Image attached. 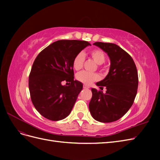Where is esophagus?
Instances as JSON below:
<instances>
[{
	"label": "esophagus",
	"mask_w": 160,
	"mask_h": 160,
	"mask_svg": "<svg viewBox=\"0 0 160 160\" xmlns=\"http://www.w3.org/2000/svg\"><path fill=\"white\" fill-rule=\"evenodd\" d=\"M83 88L84 89H89V87L88 86V85H83Z\"/></svg>",
	"instance_id": "esophagus-1"
}]
</instances>
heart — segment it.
Instances as JSON below:
<instances>
[{"label":"heart","mask_w":160,"mask_h":160,"mask_svg":"<svg viewBox=\"0 0 160 160\" xmlns=\"http://www.w3.org/2000/svg\"><path fill=\"white\" fill-rule=\"evenodd\" d=\"M90 57L93 59V61L98 65L103 64L105 61V55L101 50L94 49L90 51ZM85 61V56L83 52H79L77 54L72 61V67L76 71L80 70L83 65ZM77 79L86 85H89L92 82L98 81L99 79V75L97 73L89 72L87 71H81L79 72L76 76Z\"/></svg>","instance_id":"1"}]
</instances>
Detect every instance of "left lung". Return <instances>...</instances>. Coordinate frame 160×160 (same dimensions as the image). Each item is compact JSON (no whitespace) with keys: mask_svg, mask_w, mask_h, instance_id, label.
Here are the masks:
<instances>
[{"mask_svg":"<svg viewBox=\"0 0 160 160\" xmlns=\"http://www.w3.org/2000/svg\"><path fill=\"white\" fill-rule=\"evenodd\" d=\"M93 45L107 53L111 65L108 75L96 83L106 88V93L92 88L89 104L95 120L110 123L126 113L133 103L138 87V75L135 62L128 53L113 43L96 42Z\"/></svg>","mask_w":160,"mask_h":160,"instance_id":"left-lung-1","label":"left lung"}]
</instances>
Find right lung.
Returning <instances> with one entry per match:
<instances>
[{
  "label": "right lung",
  "mask_w": 160,
  "mask_h": 160,
  "mask_svg": "<svg viewBox=\"0 0 160 160\" xmlns=\"http://www.w3.org/2000/svg\"><path fill=\"white\" fill-rule=\"evenodd\" d=\"M85 41L59 40L43 49L34 61L28 79L31 101L43 117L51 121L66 118L73 108L83 84L74 80L72 61L86 47ZM63 81L71 82L62 86Z\"/></svg>",
  "instance_id": "add662e5"
}]
</instances>
